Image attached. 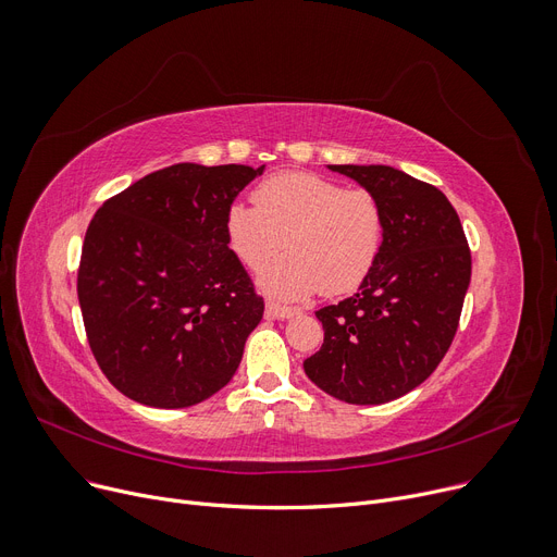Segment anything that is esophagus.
Segmentation results:
<instances>
[{
    "label": "esophagus",
    "instance_id": "esophagus-1",
    "mask_svg": "<svg viewBox=\"0 0 557 557\" xmlns=\"http://www.w3.org/2000/svg\"><path fill=\"white\" fill-rule=\"evenodd\" d=\"M296 313H300V309L284 307V305L275 302V300L265 302V317H271V319H292V317H296Z\"/></svg>",
    "mask_w": 557,
    "mask_h": 557
}]
</instances>
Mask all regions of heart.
Wrapping results in <instances>:
<instances>
[{
  "label": "heart",
  "mask_w": 557,
  "mask_h": 557,
  "mask_svg": "<svg viewBox=\"0 0 557 557\" xmlns=\"http://www.w3.org/2000/svg\"><path fill=\"white\" fill-rule=\"evenodd\" d=\"M252 200L255 207H227L225 238L248 269H259L287 240L289 252L259 271L257 284L269 296L346 294L371 273L384 238V211L371 190L313 173H280L263 180Z\"/></svg>",
  "instance_id": "obj_1"
}]
</instances>
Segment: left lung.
Segmentation results:
<instances>
[{
    "label": "left lung",
    "instance_id": "1",
    "mask_svg": "<svg viewBox=\"0 0 557 557\" xmlns=\"http://www.w3.org/2000/svg\"><path fill=\"white\" fill-rule=\"evenodd\" d=\"M327 168L380 200L384 238L357 294L317 311L325 338L302 367L336 400L382 405L417 389L450 348L471 282V252L440 188L392 165Z\"/></svg>",
    "mask_w": 557,
    "mask_h": 557
}]
</instances>
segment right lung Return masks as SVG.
I'll return each mask as SVG.
<instances>
[{"label":"right lung","mask_w":557,"mask_h":557,"mask_svg":"<svg viewBox=\"0 0 557 557\" xmlns=\"http://www.w3.org/2000/svg\"><path fill=\"white\" fill-rule=\"evenodd\" d=\"M263 168L175 163L95 213L77 294L90 350L120 394L180 409L234 377L263 300L227 248L225 211Z\"/></svg>","instance_id":"add662e5"}]
</instances>
